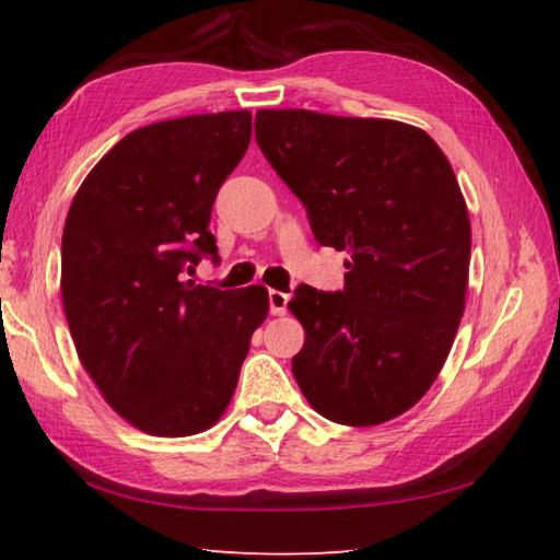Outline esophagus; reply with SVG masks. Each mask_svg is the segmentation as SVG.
I'll list each match as a JSON object with an SVG mask.
<instances>
[{
	"mask_svg": "<svg viewBox=\"0 0 560 560\" xmlns=\"http://www.w3.org/2000/svg\"><path fill=\"white\" fill-rule=\"evenodd\" d=\"M287 303H289L287 293L277 291V289L269 291V311H271L273 315H283V313H287Z\"/></svg>",
	"mask_w": 560,
	"mask_h": 560,
	"instance_id": "34e87169",
	"label": "esophagus"
}]
</instances>
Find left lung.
<instances>
[{
    "label": "left lung",
    "instance_id": "left-lung-1",
    "mask_svg": "<svg viewBox=\"0 0 560 560\" xmlns=\"http://www.w3.org/2000/svg\"><path fill=\"white\" fill-rule=\"evenodd\" d=\"M254 131L313 237L350 254L342 291H293V377L328 421H392L431 389L465 311L472 240L453 166L394 119L259 109Z\"/></svg>",
    "mask_w": 560,
    "mask_h": 560
}]
</instances>
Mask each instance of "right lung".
<instances>
[{"mask_svg": "<svg viewBox=\"0 0 560 560\" xmlns=\"http://www.w3.org/2000/svg\"><path fill=\"white\" fill-rule=\"evenodd\" d=\"M247 109L129 131L90 171L60 242V296L78 358L105 401L139 431L210 429L235 394L264 287L220 291L186 279L218 261L212 202L245 156Z\"/></svg>", "mask_w": 560, "mask_h": 560, "instance_id": "right-lung-1", "label": "right lung"}]
</instances>
